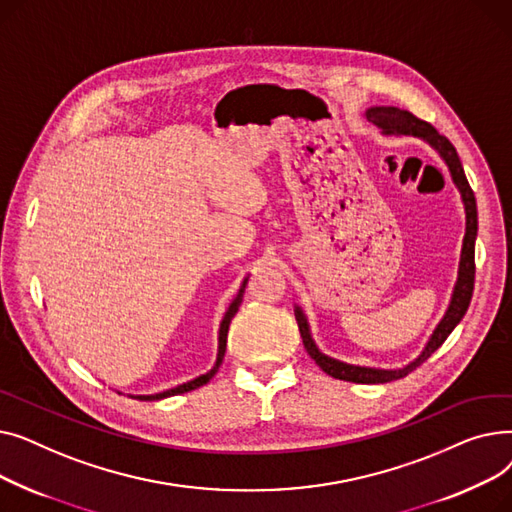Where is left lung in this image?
I'll use <instances>...</instances> for the list:
<instances>
[{"instance_id": "left-lung-1", "label": "left lung", "mask_w": 512, "mask_h": 512, "mask_svg": "<svg viewBox=\"0 0 512 512\" xmlns=\"http://www.w3.org/2000/svg\"><path fill=\"white\" fill-rule=\"evenodd\" d=\"M367 120L373 122L378 128H382L384 134H409V137H419L425 143L432 145L440 157L446 161V166L450 170V176L459 188V193L465 203V215H467V228H465V238H463V251H461V263H459V278H456L454 290H452V299L446 309V315L434 330V334L429 336L425 348L421 355L402 369H373V367H359V365H348L342 361H336L324 353H319V348L315 346L311 338V330L307 324V317L301 307H294V317H297V324L301 330L303 344L307 348L309 357L324 369L328 375L336 380L344 382H355V384H386L392 380H400L409 375L413 369H417L423 361L432 357L442 342L450 336V332L456 328V324L463 319V315L469 309L471 297H473V284H475V238H477V203L475 195L469 186V180L465 176L463 164L459 159V153H456L454 145L440 134L432 124L419 120L407 110H400V107L392 105H375L369 107L365 112Z\"/></svg>"}]
</instances>
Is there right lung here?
<instances>
[{
  "mask_svg": "<svg viewBox=\"0 0 512 512\" xmlns=\"http://www.w3.org/2000/svg\"><path fill=\"white\" fill-rule=\"evenodd\" d=\"M247 282H249V278H247L245 282H242V286H240L238 294H236V297H234V301L230 303V307H228V311H226V315H224V319H222V324H220L218 359H215V365H213V367H211L207 373L199 375V378H195V380H191V382H186V384H180V386H176V388H172V390L159 392V394H149V396L141 394V396H132V398H139V400H161V398H168V396H176V394L191 392V390H195V388H199V386L207 384V382L213 378V375L218 373V369H220V365H222V361H224V353H226V340H228V328H230V321H232V317L236 315V311H238V307H240V303H242V294H245Z\"/></svg>",
  "mask_w": 512,
  "mask_h": 512,
  "instance_id": "right-lung-1",
  "label": "right lung"
}]
</instances>
